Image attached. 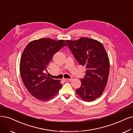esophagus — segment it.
Instances as JSON below:
<instances>
[{"instance_id":"1","label":"esophagus","mask_w":133,"mask_h":133,"mask_svg":"<svg viewBox=\"0 0 133 133\" xmlns=\"http://www.w3.org/2000/svg\"><path fill=\"white\" fill-rule=\"evenodd\" d=\"M63 80H64L65 82H71V80H72V79H63Z\"/></svg>"}]
</instances>
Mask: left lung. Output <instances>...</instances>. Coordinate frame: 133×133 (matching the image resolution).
Listing matches in <instances>:
<instances>
[{"label": "left lung", "mask_w": 133, "mask_h": 133, "mask_svg": "<svg viewBox=\"0 0 133 133\" xmlns=\"http://www.w3.org/2000/svg\"><path fill=\"white\" fill-rule=\"evenodd\" d=\"M79 65L85 66L84 78L76 94L83 101H95L102 95L107 86L110 70L108 55L101 42L88 37L66 40Z\"/></svg>", "instance_id": "1"}]
</instances>
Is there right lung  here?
I'll return each mask as SVG.
<instances>
[{"label":"right lung","mask_w":133,"mask_h":133,"mask_svg":"<svg viewBox=\"0 0 133 133\" xmlns=\"http://www.w3.org/2000/svg\"><path fill=\"white\" fill-rule=\"evenodd\" d=\"M66 45L63 39L42 38L30 42L23 51L19 64L21 76L26 89L36 98L50 100L62 88L60 80L48 77L44 72H47L54 54Z\"/></svg>","instance_id":"1"}]
</instances>
